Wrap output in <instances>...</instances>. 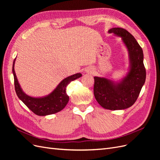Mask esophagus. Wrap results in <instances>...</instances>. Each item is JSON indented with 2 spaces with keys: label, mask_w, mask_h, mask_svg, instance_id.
<instances>
[{
  "label": "esophagus",
  "mask_w": 160,
  "mask_h": 160,
  "mask_svg": "<svg viewBox=\"0 0 160 160\" xmlns=\"http://www.w3.org/2000/svg\"><path fill=\"white\" fill-rule=\"evenodd\" d=\"M91 70H88V72H89V73H91Z\"/></svg>",
  "instance_id": "1"
}]
</instances>
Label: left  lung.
<instances>
[{
	"label": "left lung",
	"instance_id": "1",
	"mask_svg": "<svg viewBox=\"0 0 160 160\" xmlns=\"http://www.w3.org/2000/svg\"><path fill=\"white\" fill-rule=\"evenodd\" d=\"M121 38L128 52L129 68L126 75L119 80L94 77V95L98 103L106 109L122 110L136 101L146 78L142 47L132 35L122 28L108 31Z\"/></svg>",
	"mask_w": 160,
	"mask_h": 160
}]
</instances>
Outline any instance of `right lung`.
Segmentation results:
<instances>
[{
    "mask_svg": "<svg viewBox=\"0 0 160 160\" xmlns=\"http://www.w3.org/2000/svg\"><path fill=\"white\" fill-rule=\"evenodd\" d=\"M17 57L13 61L12 73L14 75V88L18 98L30 109L34 113L39 116H45L59 112L64 109L69 100L67 95L66 88L71 81L79 78L82 76L80 72L67 77L58 84L51 93L43 97H31L26 94L22 89L18 83L14 71V63Z\"/></svg>",
    "mask_w": 160,
    "mask_h": 160,
    "instance_id": "1",
    "label": "right lung"
}]
</instances>
